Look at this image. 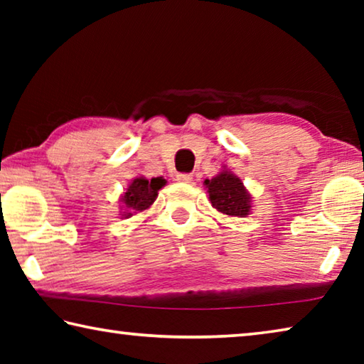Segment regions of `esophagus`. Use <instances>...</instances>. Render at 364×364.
I'll return each instance as SVG.
<instances>
[{"label":"esophagus","mask_w":364,"mask_h":364,"mask_svg":"<svg viewBox=\"0 0 364 364\" xmlns=\"http://www.w3.org/2000/svg\"><path fill=\"white\" fill-rule=\"evenodd\" d=\"M176 181L191 183V181H193V175H191V173H178L176 175Z\"/></svg>","instance_id":"34e87169"}]
</instances>
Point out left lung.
Here are the masks:
<instances>
[{
  "mask_svg": "<svg viewBox=\"0 0 364 364\" xmlns=\"http://www.w3.org/2000/svg\"><path fill=\"white\" fill-rule=\"evenodd\" d=\"M204 184L212 207L220 213L237 218H244L250 213L252 197L249 191L245 189L241 178L231 171H220L212 180H205Z\"/></svg>",
  "mask_w": 364,
  "mask_h": 364,
  "instance_id": "8db88e82",
  "label": "left lung"
}]
</instances>
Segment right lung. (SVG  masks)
<instances>
[{"mask_svg": "<svg viewBox=\"0 0 364 364\" xmlns=\"http://www.w3.org/2000/svg\"><path fill=\"white\" fill-rule=\"evenodd\" d=\"M167 181L162 176L146 180L144 176H138L128 184L125 193L120 196V215L122 218H130L133 213L143 212L149 208L157 199L159 189H162Z\"/></svg>", "mask_w": 364, "mask_h": 364, "instance_id": "right-lung-1", "label": "right lung"}]
</instances>
